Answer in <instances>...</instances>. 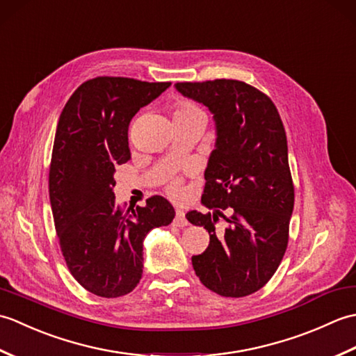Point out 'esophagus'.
<instances>
[{"instance_id":"34e87169","label":"esophagus","mask_w":356,"mask_h":356,"mask_svg":"<svg viewBox=\"0 0 356 356\" xmlns=\"http://www.w3.org/2000/svg\"><path fill=\"white\" fill-rule=\"evenodd\" d=\"M174 225H176V226H186L188 225V220H186L185 213L182 209L176 211V217H174Z\"/></svg>"}]
</instances>
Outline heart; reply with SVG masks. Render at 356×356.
I'll return each instance as SVG.
<instances>
[{"mask_svg": "<svg viewBox=\"0 0 356 356\" xmlns=\"http://www.w3.org/2000/svg\"><path fill=\"white\" fill-rule=\"evenodd\" d=\"M193 118H203V113L199 108V105H195L190 99H180L172 107V119H193ZM170 194L177 195L180 193V180L172 179L170 180L168 186H166Z\"/></svg>", "mask_w": 356, "mask_h": 356, "instance_id": "b5f03b06", "label": "heart"}]
</instances>
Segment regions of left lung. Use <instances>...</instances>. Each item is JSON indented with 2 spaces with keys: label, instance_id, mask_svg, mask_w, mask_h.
<instances>
[{
  "label": "left lung",
  "instance_id": "obj_1",
  "mask_svg": "<svg viewBox=\"0 0 356 356\" xmlns=\"http://www.w3.org/2000/svg\"><path fill=\"white\" fill-rule=\"evenodd\" d=\"M176 88L208 107L217 128L202 194L213 213L186 214L209 232L193 268L209 291L246 297L275 274L289 241L295 194L282 118L268 95L243 81L177 82Z\"/></svg>",
  "mask_w": 356,
  "mask_h": 356
}]
</instances>
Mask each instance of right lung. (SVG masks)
I'll use <instances>...</instances> for the list:
<instances>
[{
	"mask_svg": "<svg viewBox=\"0 0 356 356\" xmlns=\"http://www.w3.org/2000/svg\"><path fill=\"white\" fill-rule=\"evenodd\" d=\"M170 86L97 76L74 90L59 116L49 170L53 222L70 274L97 297H122L138 286L143 238L176 214L162 195L125 211L113 193L116 166L131 159L130 120Z\"/></svg>",
	"mask_w": 356,
	"mask_h": 356,
	"instance_id": "add662e5",
	"label": "right lung"
}]
</instances>
